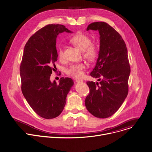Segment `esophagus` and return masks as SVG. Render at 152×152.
<instances>
[{
	"label": "esophagus",
	"mask_w": 152,
	"mask_h": 152,
	"mask_svg": "<svg viewBox=\"0 0 152 152\" xmlns=\"http://www.w3.org/2000/svg\"><path fill=\"white\" fill-rule=\"evenodd\" d=\"M83 82V80H80V79H76V82H77V83H80V82Z\"/></svg>",
	"instance_id": "esophagus-1"
}]
</instances>
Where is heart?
Returning <instances> with one entry per match:
<instances>
[{
	"mask_svg": "<svg viewBox=\"0 0 152 152\" xmlns=\"http://www.w3.org/2000/svg\"><path fill=\"white\" fill-rule=\"evenodd\" d=\"M70 42L83 50V54L85 58L87 60L94 61L98 55V48L96 45L92 43L91 38L86 34L79 33L73 36L70 39ZM57 53L60 59L63 58L64 49L63 46H58L57 48ZM85 66L83 63L71 64L66 69V73L73 77H80L83 75V70Z\"/></svg>",
	"mask_w": 152,
	"mask_h": 152,
	"instance_id": "obj_1",
	"label": "heart"
}]
</instances>
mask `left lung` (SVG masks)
Masks as SVG:
<instances>
[{
	"mask_svg": "<svg viewBox=\"0 0 152 152\" xmlns=\"http://www.w3.org/2000/svg\"><path fill=\"white\" fill-rule=\"evenodd\" d=\"M89 30H98L100 36L98 58L90 73L100 82H86L90 91L85 104L93 116L107 118L118 111L128 93V50L122 36L107 23H92L86 28Z\"/></svg>",
	"mask_w": 152,
	"mask_h": 152,
	"instance_id": "8db88e82",
	"label": "left lung"
}]
</instances>
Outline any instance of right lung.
<instances>
[{"instance_id":"1","label":"right lung","mask_w":152,"mask_h":152,"mask_svg":"<svg viewBox=\"0 0 152 152\" xmlns=\"http://www.w3.org/2000/svg\"><path fill=\"white\" fill-rule=\"evenodd\" d=\"M64 31L72 33L61 24H48L36 31L24 46L20 65L23 94L31 109L47 119L61 114L74 84L69 77H61L59 84L50 80L58 58L57 37Z\"/></svg>"}]
</instances>
